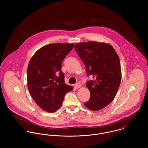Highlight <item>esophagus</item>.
Here are the masks:
<instances>
[{"label": "esophagus", "instance_id": "1", "mask_svg": "<svg viewBox=\"0 0 148 148\" xmlns=\"http://www.w3.org/2000/svg\"><path fill=\"white\" fill-rule=\"evenodd\" d=\"M82 86V85H81V84H80L79 83H77V84H75V86H74V87H75V88H79L80 87Z\"/></svg>", "mask_w": 148, "mask_h": 148}]
</instances>
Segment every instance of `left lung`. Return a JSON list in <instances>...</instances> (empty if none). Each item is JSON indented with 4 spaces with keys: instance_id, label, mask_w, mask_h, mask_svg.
<instances>
[{
    "instance_id": "8db88e82",
    "label": "left lung",
    "mask_w": 148,
    "mask_h": 148,
    "mask_svg": "<svg viewBox=\"0 0 148 148\" xmlns=\"http://www.w3.org/2000/svg\"><path fill=\"white\" fill-rule=\"evenodd\" d=\"M74 48L84 63L90 91L89 101L84 103L86 108L97 111L114 100L121 82V69L119 57L114 48L107 43L97 42L76 44Z\"/></svg>"
}]
</instances>
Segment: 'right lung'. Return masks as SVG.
Wrapping results in <instances>:
<instances>
[{"label":"right lung","mask_w":148,"mask_h":148,"mask_svg":"<svg viewBox=\"0 0 148 148\" xmlns=\"http://www.w3.org/2000/svg\"><path fill=\"white\" fill-rule=\"evenodd\" d=\"M74 44L54 43L38 50L29 63L27 87L34 101L43 110L53 113L61 106L65 95L73 90L64 80L62 62Z\"/></svg>","instance_id":"1"}]
</instances>
